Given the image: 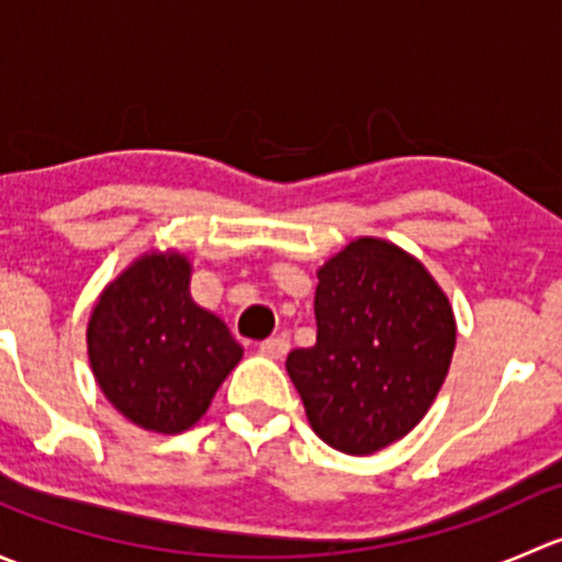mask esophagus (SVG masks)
Segmentation results:
<instances>
[{
	"mask_svg": "<svg viewBox=\"0 0 562 562\" xmlns=\"http://www.w3.org/2000/svg\"><path fill=\"white\" fill-rule=\"evenodd\" d=\"M258 350L266 359H282V356H288V350H291V342H288V337L277 334V337L263 339V342L258 345Z\"/></svg>",
	"mask_w": 562,
	"mask_h": 562,
	"instance_id": "obj_1",
	"label": "esophagus"
}]
</instances>
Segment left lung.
Returning <instances> with one entry per match:
<instances>
[{
    "mask_svg": "<svg viewBox=\"0 0 562 562\" xmlns=\"http://www.w3.org/2000/svg\"><path fill=\"white\" fill-rule=\"evenodd\" d=\"M317 339L288 353L310 427L342 454L405 438L449 375L457 321L427 266L361 236L317 269Z\"/></svg>",
    "mask_w": 562,
    "mask_h": 562,
    "instance_id": "left-lung-1",
    "label": "left lung"
}]
</instances>
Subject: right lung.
I'll return each instance as SVG.
<instances>
[{
    "label": "right lung",
    "instance_id": "1",
    "mask_svg": "<svg viewBox=\"0 0 562 562\" xmlns=\"http://www.w3.org/2000/svg\"><path fill=\"white\" fill-rule=\"evenodd\" d=\"M192 263L149 249L108 282L87 326L92 375L135 427L179 435L201 422L245 350L190 296Z\"/></svg>",
    "mask_w": 562,
    "mask_h": 562
}]
</instances>
